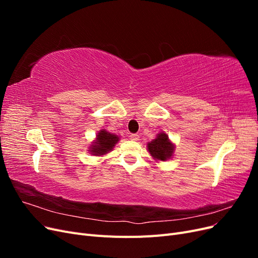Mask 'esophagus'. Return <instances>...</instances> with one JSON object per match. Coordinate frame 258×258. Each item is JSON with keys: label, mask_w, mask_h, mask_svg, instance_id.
Here are the masks:
<instances>
[{"label": "esophagus", "mask_w": 258, "mask_h": 258, "mask_svg": "<svg viewBox=\"0 0 258 258\" xmlns=\"http://www.w3.org/2000/svg\"><path fill=\"white\" fill-rule=\"evenodd\" d=\"M129 139L132 140V141H138V140H139V136H138L137 134H130Z\"/></svg>", "instance_id": "esophagus-1"}]
</instances>
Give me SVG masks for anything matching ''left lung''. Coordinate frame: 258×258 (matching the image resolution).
Segmentation results:
<instances>
[{
  "instance_id": "8db88e82",
  "label": "left lung",
  "mask_w": 258,
  "mask_h": 258,
  "mask_svg": "<svg viewBox=\"0 0 258 258\" xmlns=\"http://www.w3.org/2000/svg\"><path fill=\"white\" fill-rule=\"evenodd\" d=\"M147 148L154 158L162 161L169 159L174 151L173 144L169 141L167 135L165 134L158 135L157 138L147 144Z\"/></svg>"
}]
</instances>
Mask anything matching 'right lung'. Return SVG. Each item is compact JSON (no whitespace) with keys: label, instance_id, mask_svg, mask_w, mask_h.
<instances>
[{"label":"right lung","instance_id":"obj_1","mask_svg":"<svg viewBox=\"0 0 258 258\" xmlns=\"http://www.w3.org/2000/svg\"><path fill=\"white\" fill-rule=\"evenodd\" d=\"M118 141L119 139L117 136L110 134V132L105 130H101L97 136V141L93 143V145H91L90 152L92 153V155L96 156L104 155L112 151L115 144Z\"/></svg>","mask_w":258,"mask_h":258}]
</instances>
